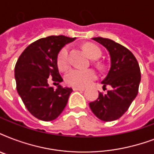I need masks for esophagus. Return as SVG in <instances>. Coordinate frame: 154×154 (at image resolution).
<instances>
[{
  "label": "esophagus",
  "mask_w": 154,
  "mask_h": 154,
  "mask_svg": "<svg viewBox=\"0 0 154 154\" xmlns=\"http://www.w3.org/2000/svg\"><path fill=\"white\" fill-rule=\"evenodd\" d=\"M72 89H73V91H84L85 88H82V87H73Z\"/></svg>",
  "instance_id": "esophagus-1"
}]
</instances>
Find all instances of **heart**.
Here are the masks:
<instances>
[{
    "label": "heart",
    "instance_id": "1",
    "mask_svg": "<svg viewBox=\"0 0 154 154\" xmlns=\"http://www.w3.org/2000/svg\"><path fill=\"white\" fill-rule=\"evenodd\" d=\"M89 57L92 59H98L101 56V50L94 44H88L85 46ZM58 68L61 71H65L70 65L69 46L63 47L58 53L57 58ZM97 78V73L94 69H73L65 75L66 84L72 87H85Z\"/></svg>",
    "mask_w": 154,
    "mask_h": 154
}]
</instances>
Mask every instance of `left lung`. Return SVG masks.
<instances>
[{
	"mask_svg": "<svg viewBox=\"0 0 154 154\" xmlns=\"http://www.w3.org/2000/svg\"><path fill=\"white\" fill-rule=\"evenodd\" d=\"M93 39L109 52L111 67L101 83L110 85L107 94L99 92L96 101L89 103L92 112L104 122L118 119L126 112L137 95L141 72L136 57L129 49L112 40L103 37Z\"/></svg>",
	"mask_w": 154,
	"mask_h": 154,
	"instance_id": "8db88e82",
	"label": "left lung"
}]
</instances>
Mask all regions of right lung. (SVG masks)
I'll list each match as a JSON object with an SVG mask.
<instances>
[{
	"label": "right lung",
	"mask_w": 154,
	"mask_h": 154,
	"mask_svg": "<svg viewBox=\"0 0 154 154\" xmlns=\"http://www.w3.org/2000/svg\"><path fill=\"white\" fill-rule=\"evenodd\" d=\"M76 38L49 36L30 44L23 51L15 65L17 90L29 112L37 119L50 122L62 112L72 92L59 85L57 90L49 87L48 78L63 81L58 71V53Z\"/></svg>",
	"instance_id": "right-lung-1"
}]
</instances>
